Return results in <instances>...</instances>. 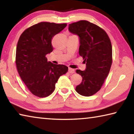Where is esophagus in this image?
<instances>
[{
  "label": "esophagus",
  "mask_w": 134,
  "mask_h": 134,
  "mask_svg": "<svg viewBox=\"0 0 134 134\" xmlns=\"http://www.w3.org/2000/svg\"><path fill=\"white\" fill-rule=\"evenodd\" d=\"M69 73L72 74V73H74V72H75V71H74V69H71V68H69Z\"/></svg>",
  "instance_id": "34e87169"
}]
</instances>
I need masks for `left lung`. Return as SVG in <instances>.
Masks as SVG:
<instances>
[{
    "label": "left lung",
    "mask_w": 134,
    "mask_h": 134,
    "mask_svg": "<svg viewBox=\"0 0 134 134\" xmlns=\"http://www.w3.org/2000/svg\"><path fill=\"white\" fill-rule=\"evenodd\" d=\"M70 32L79 36V55L86 63L84 71L77 70L82 77L76 92L84 96H90L100 89L109 72L112 62V48L106 32L87 21L69 24Z\"/></svg>",
    "instance_id": "8db88e82"
}]
</instances>
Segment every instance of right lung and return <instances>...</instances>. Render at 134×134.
<instances>
[{"label":"right lung","mask_w":134,"mask_h":134,"mask_svg":"<svg viewBox=\"0 0 134 134\" xmlns=\"http://www.w3.org/2000/svg\"><path fill=\"white\" fill-rule=\"evenodd\" d=\"M66 24L40 22L26 29L20 36L16 52V64L22 81L35 96L45 97L55 88L59 77L66 73L65 65L54 64L45 56L51 53V40Z\"/></svg>","instance_id":"add662e5"}]
</instances>
